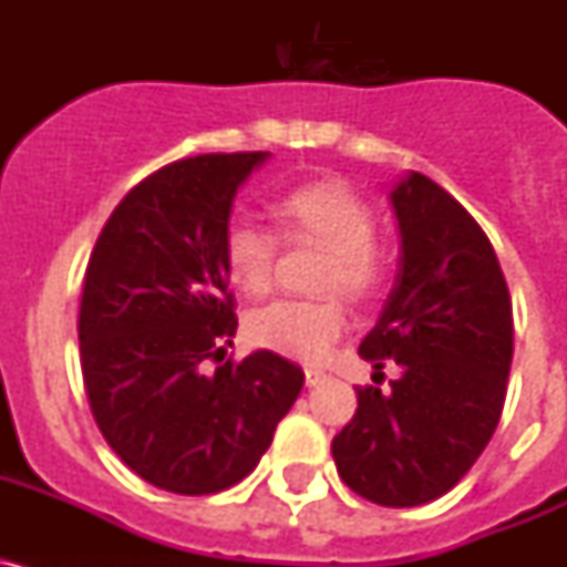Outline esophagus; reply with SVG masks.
Returning <instances> with one entry per match:
<instances>
[{
    "label": "esophagus",
    "instance_id": "34e87169",
    "mask_svg": "<svg viewBox=\"0 0 567 567\" xmlns=\"http://www.w3.org/2000/svg\"><path fill=\"white\" fill-rule=\"evenodd\" d=\"M303 374H307V385H318L327 380V372H323V369H307Z\"/></svg>",
    "mask_w": 567,
    "mask_h": 567
}]
</instances>
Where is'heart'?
I'll use <instances>...</instances> for the list:
<instances>
[{"label":"heart","instance_id":"1","mask_svg":"<svg viewBox=\"0 0 567 567\" xmlns=\"http://www.w3.org/2000/svg\"><path fill=\"white\" fill-rule=\"evenodd\" d=\"M278 238L289 247L315 244L327 249L320 292H343L369 300L383 284L385 260L374 244L378 218L354 189L338 182L300 184L269 204ZM278 238L258 224H233L224 235V272L238 292L260 298L272 289ZM346 329V307L338 295L312 300H275L247 318L255 346L298 360H320Z\"/></svg>","mask_w":567,"mask_h":567}]
</instances>
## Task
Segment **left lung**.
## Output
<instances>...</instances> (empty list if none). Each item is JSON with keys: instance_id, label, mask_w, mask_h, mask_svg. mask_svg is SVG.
Returning <instances> with one entry per match:
<instances>
[{"instance_id": "left-lung-1", "label": "left lung", "mask_w": 567, "mask_h": 567, "mask_svg": "<svg viewBox=\"0 0 567 567\" xmlns=\"http://www.w3.org/2000/svg\"><path fill=\"white\" fill-rule=\"evenodd\" d=\"M400 272L358 354L400 365L392 392L358 385V412L332 440L338 474L389 508L432 503L477 463L503 414L514 315L488 235L425 175L392 189Z\"/></svg>"}]
</instances>
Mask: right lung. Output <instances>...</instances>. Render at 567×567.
I'll return each instance as SVG.
<instances>
[{
  "instance_id": "right-lung-1",
  "label": "right lung",
  "mask_w": 567,
  "mask_h": 567,
  "mask_svg": "<svg viewBox=\"0 0 567 567\" xmlns=\"http://www.w3.org/2000/svg\"><path fill=\"white\" fill-rule=\"evenodd\" d=\"M269 153H207L155 169L104 224L79 307L82 378L104 440L155 488L202 497L240 483L298 400L280 354L224 360L235 318L224 235Z\"/></svg>"
}]
</instances>
